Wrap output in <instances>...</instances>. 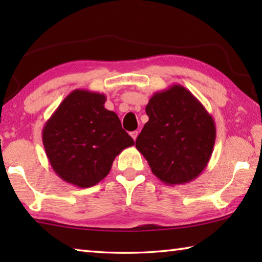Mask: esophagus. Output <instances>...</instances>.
<instances>
[{
  "label": "esophagus",
  "mask_w": 262,
  "mask_h": 262,
  "mask_svg": "<svg viewBox=\"0 0 262 262\" xmlns=\"http://www.w3.org/2000/svg\"><path fill=\"white\" fill-rule=\"evenodd\" d=\"M137 135H139V132H137V130H134V132L130 133V136L133 137V140H134V141H136Z\"/></svg>",
  "instance_id": "esophagus-1"
}]
</instances>
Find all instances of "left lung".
<instances>
[{"label": "left lung", "mask_w": 262, "mask_h": 262, "mask_svg": "<svg viewBox=\"0 0 262 262\" xmlns=\"http://www.w3.org/2000/svg\"><path fill=\"white\" fill-rule=\"evenodd\" d=\"M149 121L136 149L166 185L187 184L208 165L216 140L215 121L200 100L180 84L155 92L145 106Z\"/></svg>", "instance_id": "obj_1"}]
</instances>
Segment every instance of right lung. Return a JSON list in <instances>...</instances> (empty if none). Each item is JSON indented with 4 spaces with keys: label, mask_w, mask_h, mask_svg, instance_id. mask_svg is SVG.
<instances>
[{
    "label": "right lung",
    "mask_w": 262,
    "mask_h": 262,
    "mask_svg": "<svg viewBox=\"0 0 262 262\" xmlns=\"http://www.w3.org/2000/svg\"><path fill=\"white\" fill-rule=\"evenodd\" d=\"M105 101L104 94L76 89L42 128L46 156L66 183L95 186L110 173L115 157L134 145L118 115L105 108Z\"/></svg>",
    "instance_id": "1"
}]
</instances>
